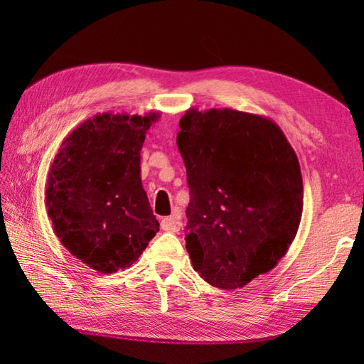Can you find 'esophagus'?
<instances>
[{"instance_id":"34e87169","label":"esophagus","mask_w":364,"mask_h":364,"mask_svg":"<svg viewBox=\"0 0 364 364\" xmlns=\"http://www.w3.org/2000/svg\"><path fill=\"white\" fill-rule=\"evenodd\" d=\"M160 228H162L164 231H168V232H178L181 228V213L175 210L173 215L162 218V221H160Z\"/></svg>"}]
</instances>
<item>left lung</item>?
I'll return each mask as SVG.
<instances>
[{
	"instance_id": "left-lung-1",
	"label": "left lung",
	"mask_w": 364,
	"mask_h": 364,
	"mask_svg": "<svg viewBox=\"0 0 364 364\" xmlns=\"http://www.w3.org/2000/svg\"><path fill=\"white\" fill-rule=\"evenodd\" d=\"M180 128L189 258L208 284L241 289L273 269L297 234V154L273 120L234 109H189Z\"/></svg>"
}]
</instances>
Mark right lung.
Segmentation results:
<instances>
[{
    "mask_svg": "<svg viewBox=\"0 0 364 364\" xmlns=\"http://www.w3.org/2000/svg\"><path fill=\"white\" fill-rule=\"evenodd\" d=\"M159 117L97 114L63 141L49 168L46 207L54 232L101 273L132 267L159 231L139 165L146 133Z\"/></svg>",
    "mask_w": 364,
    "mask_h": 364,
    "instance_id": "right-lung-1",
    "label": "right lung"
}]
</instances>
